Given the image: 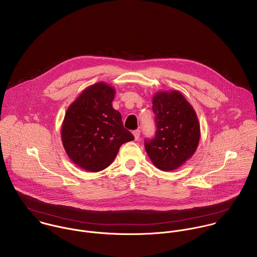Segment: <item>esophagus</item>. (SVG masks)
<instances>
[{
	"instance_id": "esophagus-1",
	"label": "esophagus",
	"mask_w": 257,
	"mask_h": 257,
	"mask_svg": "<svg viewBox=\"0 0 257 257\" xmlns=\"http://www.w3.org/2000/svg\"><path fill=\"white\" fill-rule=\"evenodd\" d=\"M133 135H134V137H135V140H139L140 135H141V131H140V130H136V131L133 132Z\"/></svg>"
}]
</instances>
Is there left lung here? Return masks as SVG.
Wrapping results in <instances>:
<instances>
[{
	"mask_svg": "<svg viewBox=\"0 0 257 257\" xmlns=\"http://www.w3.org/2000/svg\"><path fill=\"white\" fill-rule=\"evenodd\" d=\"M157 132L145 141L146 152L161 171H174L196 152L200 123L193 106L178 90L159 91L153 97Z\"/></svg>",
	"mask_w": 257,
	"mask_h": 257,
	"instance_id": "8db88e82",
	"label": "left lung"
}]
</instances>
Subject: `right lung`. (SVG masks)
I'll list each match as a JSON object with an SVG mask.
<instances>
[{
  "mask_svg": "<svg viewBox=\"0 0 257 257\" xmlns=\"http://www.w3.org/2000/svg\"><path fill=\"white\" fill-rule=\"evenodd\" d=\"M115 89L105 82L86 87L65 113L61 140L69 159L88 172H99L115 159L120 146L135 138L112 107Z\"/></svg>",
  "mask_w": 257,
  "mask_h": 257,
  "instance_id": "right-lung-1",
  "label": "right lung"
}]
</instances>
